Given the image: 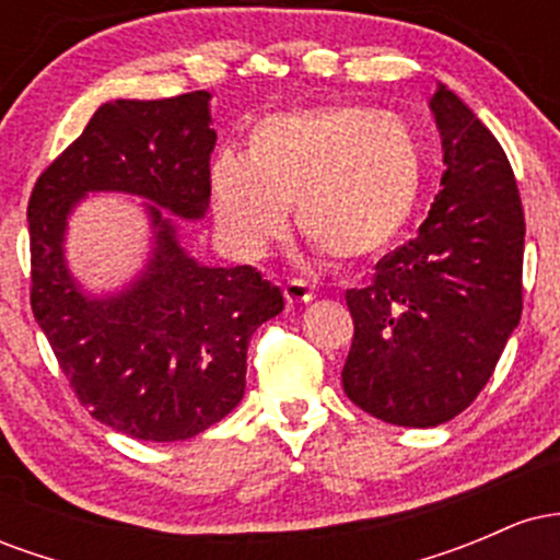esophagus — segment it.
I'll use <instances>...</instances> for the list:
<instances>
[{
  "instance_id": "1",
  "label": "esophagus",
  "mask_w": 560,
  "mask_h": 560,
  "mask_svg": "<svg viewBox=\"0 0 560 560\" xmlns=\"http://www.w3.org/2000/svg\"><path fill=\"white\" fill-rule=\"evenodd\" d=\"M284 298L289 305H302V302H311L313 298H316V292H313V287L307 284V281H287L284 284Z\"/></svg>"
}]
</instances>
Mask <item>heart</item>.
I'll list each match as a JSON object with an SVG mask.
<instances>
[{"label":"heart","mask_w":560,"mask_h":560,"mask_svg":"<svg viewBox=\"0 0 560 560\" xmlns=\"http://www.w3.org/2000/svg\"><path fill=\"white\" fill-rule=\"evenodd\" d=\"M423 155L408 120L363 105L273 113L247 131L244 152L210 163V205L223 242L258 258L287 231L355 266L400 240L419 205Z\"/></svg>","instance_id":"b5f03b06"}]
</instances>
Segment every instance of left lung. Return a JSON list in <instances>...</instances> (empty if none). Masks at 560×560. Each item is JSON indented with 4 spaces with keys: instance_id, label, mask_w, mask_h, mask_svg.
<instances>
[{
    "instance_id": "8db88e82",
    "label": "left lung",
    "mask_w": 560,
    "mask_h": 560,
    "mask_svg": "<svg viewBox=\"0 0 560 560\" xmlns=\"http://www.w3.org/2000/svg\"><path fill=\"white\" fill-rule=\"evenodd\" d=\"M442 191L416 240L345 294L355 337L342 387L395 427H440L490 382L522 318L524 210L503 147L477 113L436 83Z\"/></svg>"
}]
</instances>
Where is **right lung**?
Returning a JSON list of instances; mask_svg holds the SVG:
<instances>
[{
    "label": "right lung",
    "instance_id": "add662e5",
    "mask_svg": "<svg viewBox=\"0 0 560 560\" xmlns=\"http://www.w3.org/2000/svg\"><path fill=\"white\" fill-rule=\"evenodd\" d=\"M210 100L105 102L28 202L36 324L83 408L133 440H189L229 416L249 337L284 311L253 266H205L182 244L178 218L202 221L210 208ZM89 194L144 198L151 223L145 266L110 293H92L67 262L69 215Z\"/></svg>",
    "mask_w": 560,
    "mask_h": 560
}]
</instances>
